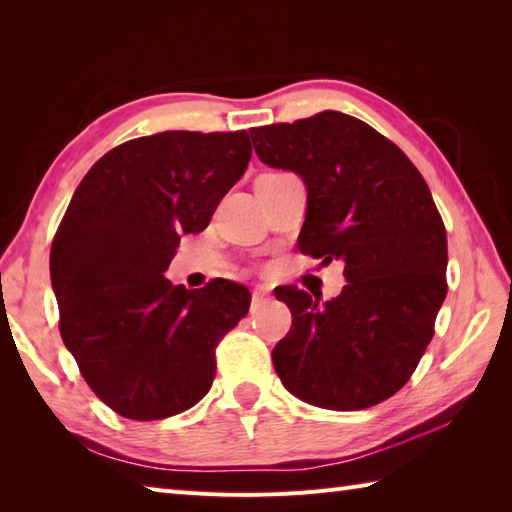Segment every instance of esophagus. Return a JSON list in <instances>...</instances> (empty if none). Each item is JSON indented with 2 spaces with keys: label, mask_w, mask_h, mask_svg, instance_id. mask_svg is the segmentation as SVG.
Listing matches in <instances>:
<instances>
[{
  "label": "esophagus",
  "mask_w": 512,
  "mask_h": 512,
  "mask_svg": "<svg viewBox=\"0 0 512 512\" xmlns=\"http://www.w3.org/2000/svg\"><path fill=\"white\" fill-rule=\"evenodd\" d=\"M269 300H271L269 291H265V289H256V291H254V295H252V313H256V311L260 309V306H265Z\"/></svg>",
  "instance_id": "34e87169"
}]
</instances>
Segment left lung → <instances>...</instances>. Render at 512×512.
Instances as JSON below:
<instances>
[{"mask_svg":"<svg viewBox=\"0 0 512 512\" xmlns=\"http://www.w3.org/2000/svg\"><path fill=\"white\" fill-rule=\"evenodd\" d=\"M258 160L306 186L304 254L339 258L348 285L322 302L278 287L291 331L271 352L282 385L324 410L355 412L412 377L447 295V232L399 146L342 111L249 131Z\"/></svg>","mask_w":512,"mask_h":512,"instance_id":"1","label":"left lung"}]
</instances>
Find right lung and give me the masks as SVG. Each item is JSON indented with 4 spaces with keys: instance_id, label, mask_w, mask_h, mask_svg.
I'll use <instances>...</instances> for the list:
<instances>
[{
    "instance_id": "right-lung-1",
    "label": "right lung",
    "mask_w": 512,
    "mask_h": 512,
    "mask_svg": "<svg viewBox=\"0 0 512 512\" xmlns=\"http://www.w3.org/2000/svg\"><path fill=\"white\" fill-rule=\"evenodd\" d=\"M252 157L247 131H164L89 168L50 252L61 337L113 412L160 420L208 394L217 350L249 311L247 287L164 278L184 234L206 230Z\"/></svg>"
}]
</instances>
